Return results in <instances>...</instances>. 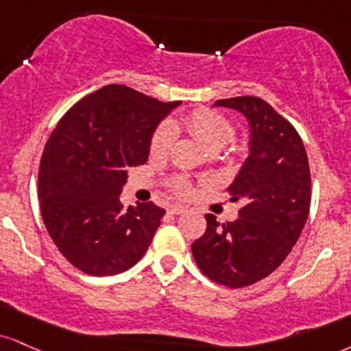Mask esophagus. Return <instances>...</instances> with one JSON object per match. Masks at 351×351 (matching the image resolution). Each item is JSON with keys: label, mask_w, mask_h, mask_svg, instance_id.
I'll return each instance as SVG.
<instances>
[{"label": "esophagus", "mask_w": 351, "mask_h": 351, "mask_svg": "<svg viewBox=\"0 0 351 351\" xmlns=\"http://www.w3.org/2000/svg\"><path fill=\"white\" fill-rule=\"evenodd\" d=\"M186 208H183V206H171L170 209H168V213L170 214H175V216H178V214H183L186 213Z\"/></svg>", "instance_id": "esophagus-1"}]
</instances>
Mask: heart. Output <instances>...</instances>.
I'll use <instances>...</instances> for the list:
<instances>
[{
	"label": "heart",
	"mask_w": 351,
	"mask_h": 351,
	"mask_svg": "<svg viewBox=\"0 0 351 351\" xmlns=\"http://www.w3.org/2000/svg\"><path fill=\"white\" fill-rule=\"evenodd\" d=\"M175 125H183L189 134L201 142L206 149L217 152L227 143H230L235 137V125L226 116L213 109H194L188 116H184L181 122H163L154 130L150 138V155L152 157H163L170 150L175 141ZM168 191L178 196H189L193 193V184L186 176H173L167 181Z\"/></svg>",
	"instance_id": "b5f03b06"
}]
</instances>
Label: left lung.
<instances>
[{"mask_svg":"<svg viewBox=\"0 0 351 351\" xmlns=\"http://www.w3.org/2000/svg\"><path fill=\"white\" fill-rule=\"evenodd\" d=\"M216 104L250 122V155L227 189L243 206L234 222L206 214L191 252L209 280L235 289L269 276L293 250L309 216L311 171L301 135L267 101L237 96Z\"/></svg>","mask_w":351,"mask_h":351,"instance_id":"1","label":"left lung"}]
</instances>
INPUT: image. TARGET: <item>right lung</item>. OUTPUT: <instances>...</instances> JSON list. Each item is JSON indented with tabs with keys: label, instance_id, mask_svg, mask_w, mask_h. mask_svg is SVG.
<instances>
[{
	"label": "right lung",
	"instance_id": "1",
	"mask_svg": "<svg viewBox=\"0 0 351 351\" xmlns=\"http://www.w3.org/2000/svg\"><path fill=\"white\" fill-rule=\"evenodd\" d=\"M178 104L108 84L55 125L40 158V214L58 252L80 271L112 276L149 248L165 209L154 202L125 209L119 196L128 170L147 162L152 134Z\"/></svg>",
	"mask_w": 351,
	"mask_h": 351
}]
</instances>
